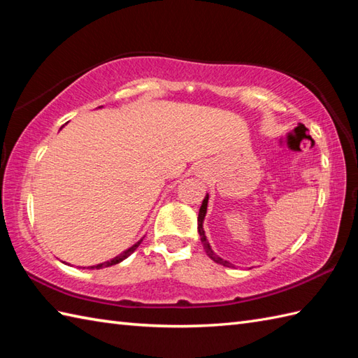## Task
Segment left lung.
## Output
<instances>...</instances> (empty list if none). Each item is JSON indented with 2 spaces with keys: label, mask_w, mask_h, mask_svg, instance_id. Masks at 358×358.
<instances>
[{
  "label": "left lung",
  "mask_w": 358,
  "mask_h": 358,
  "mask_svg": "<svg viewBox=\"0 0 358 358\" xmlns=\"http://www.w3.org/2000/svg\"><path fill=\"white\" fill-rule=\"evenodd\" d=\"M206 206H208V194L205 196V199L202 201V205H201V210H199V217H197V231H199V236H201V242L203 245V250L206 252V256H208L210 259H213L216 264L219 265H224V266H229V262L220 259L217 254H214V251L211 250V246L208 243V241H206V236H205V231H203V219H205V214H206Z\"/></svg>",
  "instance_id": "8db88e82"
}]
</instances>
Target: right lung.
Returning <instances> with one entry per match:
<instances>
[{"mask_svg":"<svg viewBox=\"0 0 358 358\" xmlns=\"http://www.w3.org/2000/svg\"><path fill=\"white\" fill-rule=\"evenodd\" d=\"M141 242H142V239H141L139 242H136V243H134L133 246H130V248H129V250H125L124 252H121V254H119V256L113 257L112 260H107V262H104V264H99V265H94V266H90V269H94V268H96V269H101V268H107V266H112V265H116V264H119V262H122L124 259H127V257H129V256H130V254H133V252H134V250H136V248H138V246L141 245Z\"/></svg>","mask_w":358,"mask_h":358,"instance_id":"obj_1","label":"right lung"}]
</instances>
